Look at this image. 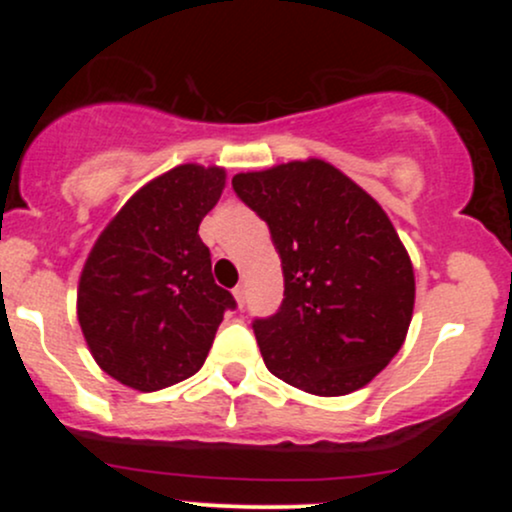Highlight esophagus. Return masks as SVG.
<instances>
[{"instance_id": "34e87169", "label": "esophagus", "mask_w": 512, "mask_h": 512, "mask_svg": "<svg viewBox=\"0 0 512 512\" xmlns=\"http://www.w3.org/2000/svg\"><path fill=\"white\" fill-rule=\"evenodd\" d=\"M233 298H236V303L243 308L245 305V286H236V291H233Z\"/></svg>"}]
</instances>
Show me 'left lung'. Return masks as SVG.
<instances>
[{"label":"left lung","mask_w":512,"mask_h":512,"mask_svg":"<svg viewBox=\"0 0 512 512\" xmlns=\"http://www.w3.org/2000/svg\"><path fill=\"white\" fill-rule=\"evenodd\" d=\"M269 223L284 303L255 337L276 378L317 397L366 387L407 339L414 264L385 209L322 158L233 175Z\"/></svg>","instance_id":"obj_1"}]
</instances>
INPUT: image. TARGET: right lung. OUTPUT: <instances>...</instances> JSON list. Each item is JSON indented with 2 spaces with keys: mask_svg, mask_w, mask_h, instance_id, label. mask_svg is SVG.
<instances>
[{
  "mask_svg": "<svg viewBox=\"0 0 512 512\" xmlns=\"http://www.w3.org/2000/svg\"><path fill=\"white\" fill-rule=\"evenodd\" d=\"M223 187L221 166L170 168L122 204L88 252L76 317L93 361L117 383L156 392L195 375L236 308L197 233Z\"/></svg>",
  "mask_w": 512,
  "mask_h": 512,
  "instance_id": "1",
  "label": "right lung"
}]
</instances>
